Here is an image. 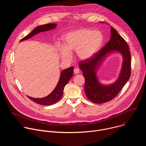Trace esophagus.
<instances>
[{
  "mask_svg": "<svg viewBox=\"0 0 146 146\" xmlns=\"http://www.w3.org/2000/svg\"><path fill=\"white\" fill-rule=\"evenodd\" d=\"M80 73V70L78 68H76L74 69V74H78Z\"/></svg>",
  "mask_w": 146,
  "mask_h": 146,
  "instance_id": "esophagus-1",
  "label": "esophagus"
}]
</instances>
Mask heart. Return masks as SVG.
Wrapping results in <instances>:
<instances>
[{"label":"heart","instance_id":"1","mask_svg":"<svg viewBox=\"0 0 146 146\" xmlns=\"http://www.w3.org/2000/svg\"><path fill=\"white\" fill-rule=\"evenodd\" d=\"M103 41L102 33L87 28H80L67 33L62 38V46L59 48L62 58L69 60L70 55L76 52L81 60H87L100 48Z\"/></svg>","mask_w":146,"mask_h":146}]
</instances>
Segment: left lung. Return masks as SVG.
I'll return each instance as SVG.
<instances>
[{
  "mask_svg": "<svg viewBox=\"0 0 146 146\" xmlns=\"http://www.w3.org/2000/svg\"><path fill=\"white\" fill-rule=\"evenodd\" d=\"M113 52H119L122 55V68L116 82L110 85H103L98 81L96 72L103 60ZM78 64L85 78L86 95L90 100L95 103H106L114 98L131 76V56L129 47L125 40L112 27L109 42L91 58L80 62Z\"/></svg>",
  "mask_w": 146,
  "mask_h": 146,
  "instance_id": "left-lung-1",
  "label": "left lung"
}]
</instances>
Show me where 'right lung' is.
I'll use <instances>...</instances> for the list:
<instances>
[{"label":"right lung","mask_w":146,"mask_h":146,"mask_svg":"<svg viewBox=\"0 0 146 146\" xmlns=\"http://www.w3.org/2000/svg\"><path fill=\"white\" fill-rule=\"evenodd\" d=\"M56 27V24H47L39 27H37L29 34H28L27 36H26L23 38L20 41L27 40L40 32L48 31L51 29H55ZM73 69L74 68L72 66L70 68H69L68 69L64 70L61 72L59 81L56 87L52 91V92L48 96L43 98H34L30 97L29 96H27L32 100L41 105L48 106L51 105L52 104L55 103L62 98L65 86L67 84L68 81L73 76Z\"/></svg>","instance_id":"obj_1"}]
</instances>
